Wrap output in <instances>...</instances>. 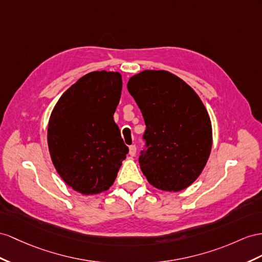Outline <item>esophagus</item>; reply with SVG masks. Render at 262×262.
Listing matches in <instances>:
<instances>
[{"instance_id":"34e87169","label":"esophagus","mask_w":262,"mask_h":262,"mask_svg":"<svg viewBox=\"0 0 262 262\" xmlns=\"http://www.w3.org/2000/svg\"><path fill=\"white\" fill-rule=\"evenodd\" d=\"M136 152H137V147L135 145L129 146V155L130 156H135Z\"/></svg>"}]
</instances>
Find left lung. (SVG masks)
I'll use <instances>...</instances> for the list:
<instances>
[{
  "label": "left lung",
  "instance_id": "8db88e82",
  "mask_svg": "<svg viewBox=\"0 0 262 262\" xmlns=\"http://www.w3.org/2000/svg\"><path fill=\"white\" fill-rule=\"evenodd\" d=\"M127 89L146 124L140 169L160 190L187 188L205 168L211 150V122L203 102L167 71L140 72L129 78Z\"/></svg>",
  "mask_w": 262,
  "mask_h": 262
}]
</instances>
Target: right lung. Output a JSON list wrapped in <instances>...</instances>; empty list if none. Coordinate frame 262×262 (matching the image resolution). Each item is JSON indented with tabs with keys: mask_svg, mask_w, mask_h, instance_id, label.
Listing matches in <instances>:
<instances>
[{
	"mask_svg": "<svg viewBox=\"0 0 262 262\" xmlns=\"http://www.w3.org/2000/svg\"><path fill=\"white\" fill-rule=\"evenodd\" d=\"M122 87L117 72H91L63 94L51 114L52 162L64 182L83 195L108 189L128 154L113 117Z\"/></svg>",
	"mask_w": 262,
	"mask_h": 262,
	"instance_id": "right-lung-1",
	"label": "right lung"
}]
</instances>
